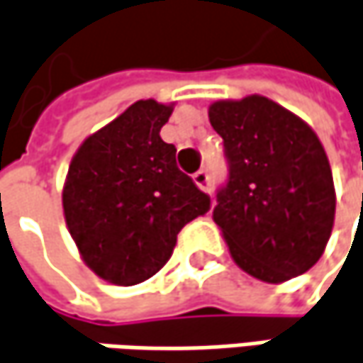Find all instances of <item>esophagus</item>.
I'll return each instance as SVG.
<instances>
[{"label":"esophagus","instance_id":"obj_1","mask_svg":"<svg viewBox=\"0 0 363 363\" xmlns=\"http://www.w3.org/2000/svg\"><path fill=\"white\" fill-rule=\"evenodd\" d=\"M193 181H195V184H197L199 189H203V191H211L209 172H207L205 168H201V170H197V172L193 174Z\"/></svg>","mask_w":363,"mask_h":363}]
</instances>
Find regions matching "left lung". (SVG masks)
Segmentation results:
<instances>
[{"mask_svg": "<svg viewBox=\"0 0 363 363\" xmlns=\"http://www.w3.org/2000/svg\"><path fill=\"white\" fill-rule=\"evenodd\" d=\"M223 138L228 181L213 219L235 264L264 282H284L321 258L335 217L331 166L303 119L260 95L209 107Z\"/></svg>", "mask_w": 363, "mask_h": 363, "instance_id": "1", "label": "left lung"}]
</instances>
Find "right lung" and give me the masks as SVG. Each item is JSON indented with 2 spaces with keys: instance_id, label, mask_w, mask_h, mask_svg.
Listing matches in <instances>:
<instances>
[{
  "instance_id": "1",
  "label": "right lung",
  "mask_w": 363,
  "mask_h": 363,
  "mask_svg": "<svg viewBox=\"0 0 363 363\" xmlns=\"http://www.w3.org/2000/svg\"><path fill=\"white\" fill-rule=\"evenodd\" d=\"M170 105L135 101L89 135L69 166L65 219L89 268L132 286L170 260L177 235L211 209V199L177 166L160 138Z\"/></svg>"
}]
</instances>
